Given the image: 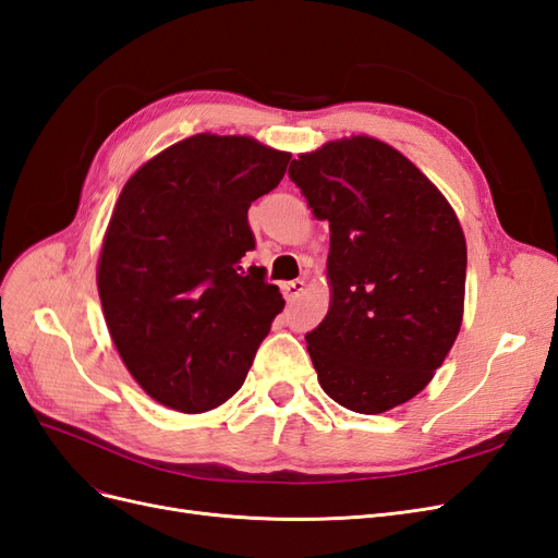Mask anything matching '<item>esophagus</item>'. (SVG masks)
<instances>
[{"instance_id":"esophagus-1","label":"esophagus","mask_w":558,"mask_h":558,"mask_svg":"<svg viewBox=\"0 0 558 558\" xmlns=\"http://www.w3.org/2000/svg\"><path fill=\"white\" fill-rule=\"evenodd\" d=\"M281 291H283V295H286V300H295V298H300V293L305 291V281L302 279H295V281H286L283 286H281Z\"/></svg>"}]
</instances>
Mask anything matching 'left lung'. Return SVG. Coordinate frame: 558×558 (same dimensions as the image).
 <instances>
[{
	"mask_svg": "<svg viewBox=\"0 0 558 558\" xmlns=\"http://www.w3.org/2000/svg\"><path fill=\"white\" fill-rule=\"evenodd\" d=\"M330 223V310L305 335L318 384L359 414L424 391L461 330L468 251L445 195L373 137L328 142L289 167Z\"/></svg>",
	"mask_w": 558,
	"mask_h": 558,
	"instance_id": "8db88e82",
	"label": "left lung"
}]
</instances>
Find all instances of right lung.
Returning <instances> with one entry per match:
<instances>
[{"label": "right lung", "instance_id": "add662e5", "mask_svg": "<svg viewBox=\"0 0 558 558\" xmlns=\"http://www.w3.org/2000/svg\"><path fill=\"white\" fill-rule=\"evenodd\" d=\"M291 154L251 137L195 134L150 158L116 202L97 263L111 340L165 408L197 414L240 391L283 298L256 248L253 199Z\"/></svg>", "mask_w": 558, "mask_h": 558}]
</instances>
